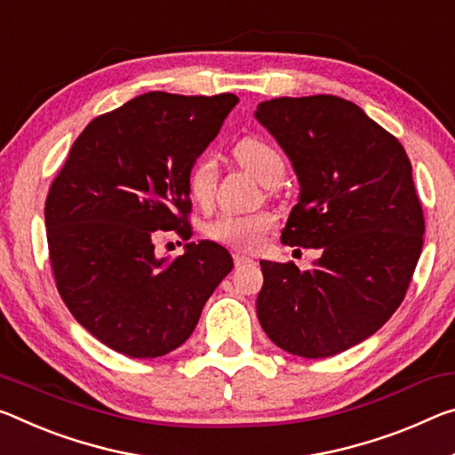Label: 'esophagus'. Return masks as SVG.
I'll list each match as a JSON object with an SVG mask.
<instances>
[{
	"mask_svg": "<svg viewBox=\"0 0 455 455\" xmlns=\"http://www.w3.org/2000/svg\"><path fill=\"white\" fill-rule=\"evenodd\" d=\"M233 259H235V265H236V267H243V265H251V263H255L253 259L247 257V255H243V253H235V255H233Z\"/></svg>",
	"mask_w": 455,
	"mask_h": 455,
	"instance_id": "34e87169",
	"label": "esophagus"
}]
</instances>
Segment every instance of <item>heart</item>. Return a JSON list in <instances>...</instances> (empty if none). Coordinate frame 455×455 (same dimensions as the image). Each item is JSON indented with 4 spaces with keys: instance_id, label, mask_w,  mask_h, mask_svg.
<instances>
[{
    "instance_id": "obj_1",
    "label": "heart",
    "mask_w": 455,
    "mask_h": 455,
    "mask_svg": "<svg viewBox=\"0 0 455 455\" xmlns=\"http://www.w3.org/2000/svg\"><path fill=\"white\" fill-rule=\"evenodd\" d=\"M235 156L251 174L267 186L275 178H283L285 162L269 141L259 140V137H244L239 146L235 148ZM216 178H219L216 156L202 154L188 172V192L198 204H208L211 202L214 196ZM273 225H275V216L271 212H222L208 222L206 235L216 243L230 244V247L236 249H257L265 233L271 230Z\"/></svg>"
}]
</instances>
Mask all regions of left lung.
<instances>
[{"instance_id":"1","label":"left lung","mask_w":455,"mask_h":455,"mask_svg":"<svg viewBox=\"0 0 455 455\" xmlns=\"http://www.w3.org/2000/svg\"><path fill=\"white\" fill-rule=\"evenodd\" d=\"M255 119L299 182L281 243L318 249L307 271L261 261L257 318L290 355L334 356L371 338L407 293L425 233L411 162L396 137L334 95L265 100Z\"/></svg>"}]
</instances>
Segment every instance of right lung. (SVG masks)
Masks as SVG:
<instances>
[{"label":"right lung","instance_id":"right-lung-1","mask_svg":"<svg viewBox=\"0 0 455 455\" xmlns=\"http://www.w3.org/2000/svg\"><path fill=\"white\" fill-rule=\"evenodd\" d=\"M239 103L151 91L92 119L50 186V263L64 304L115 352L157 358L188 340L233 269L212 241L156 257V230L190 239L188 172Z\"/></svg>","mask_w":455,"mask_h":455}]
</instances>
